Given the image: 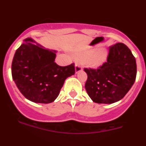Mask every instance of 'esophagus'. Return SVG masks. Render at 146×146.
Here are the masks:
<instances>
[{"label":"esophagus","instance_id":"34e87169","mask_svg":"<svg viewBox=\"0 0 146 146\" xmlns=\"http://www.w3.org/2000/svg\"><path fill=\"white\" fill-rule=\"evenodd\" d=\"M82 70V66H81L80 64H76L75 65V73L77 74V73H78V72H80V71Z\"/></svg>","mask_w":146,"mask_h":146}]
</instances>
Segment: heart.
I'll return each mask as SVG.
<instances>
[{
  "label": "heart",
  "instance_id": "1",
  "mask_svg": "<svg viewBox=\"0 0 146 146\" xmlns=\"http://www.w3.org/2000/svg\"><path fill=\"white\" fill-rule=\"evenodd\" d=\"M79 57L84 60L85 64L91 68H99L107 61L108 51L104 48H99L96 50H88L80 53Z\"/></svg>",
  "mask_w": 146,
  "mask_h": 146
}]
</instances>
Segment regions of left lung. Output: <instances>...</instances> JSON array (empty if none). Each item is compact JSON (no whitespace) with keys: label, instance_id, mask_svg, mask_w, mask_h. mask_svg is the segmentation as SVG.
Instances as JSON below:
<instances>
[{"label":"left lung","instance_id":"1","mask_svg":"<svg viewBox=\"0 0 146 146\" xmlns=\"http://www.w3.org/2000/svg\"><path fill=\"white\" fill-rule=\"evenodd\" d=\"M84 70L88 75L85 88L93 102L112 104L123 99L133 86L136 60L126 45L117 43L110 47L106 63L97 69Z\"/></svg>","mask_w":146,"mask_h":146}]
</instances>
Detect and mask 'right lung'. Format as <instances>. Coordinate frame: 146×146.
<instances>
[{
  "mask_svg": "<svg viewBox=\"0 0 146 146\" xmlns=\"http://www.w3.org/2000/svg\"><path fill=\"white\" fill-rule=\"evenodd\" d=\"M24 42L13 58V80L30 101L52 102L59 95L65 80L75 73L74 64L58 66L55 62L56 50L44 48L31 38H25Z\"/></svg>",
  "mask_w": 146,
  "mask_h": 146,
  "instance_id": "obj_1",
  "label": "right lung"
}]
</instances>
